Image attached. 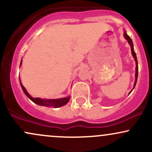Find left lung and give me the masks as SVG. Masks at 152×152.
<instances>
[{
  "instance_id": "8db88e82",
  "label": "left lung",
  "mask_w": 152,
  "mask_h": 152,
  "mask_svg": "<svg viewBox=\"0 0 152 152\" xmlns=\"http://www.w3.org/2000/svg\"><path fill=\"white\" fill-rule=\"evenodd\" d=\"M124 37L128 41L129 43L130 44L131 46V48H132V55H133L134 59H135V61H136V65H137V67H136V74H135V77H136V79H135V82H134V87L136 86V83H137V77H138V69H139V67H138V62H137V55H136V53L135 51H134V45H133V42H132V38H131L129 36H128V35L126 34V32H124ZM133 88V89H134ZM132 89V90H133ZM132 92V91H131ZM130 94V93H129Z\"/></svg>"
}]
</instances>
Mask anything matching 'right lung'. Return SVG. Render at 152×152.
<instances>
[{
    "label": "right lung",
    "instance_id": "right-lung-1",
    "mask_svg": "<svg viewBox=\"0 0 152 152\" xmlns=\"http://www.w3.org/2000/svg\"><path fill=\"white\" fill-rule=\"evenodd\" d=\"M22 62V60H21ZM20 62V64H21ZM20 86L23 92L28 97L29 99L32 101L33 102H34L35 104H37L38 105L41 106H54L55 108L61 107V106L66 105L68 102L70 100V97H67V98H63V99H39V98H33L32 96H31L30 94L26 91L25 87L22 85V83H20Z\"/></svg>",
    "mask_w": 152,
    "mask_h": 152
}]
</instances>
